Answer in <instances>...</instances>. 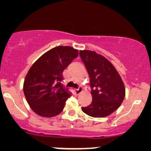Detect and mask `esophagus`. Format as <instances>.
I'll use <instances>...</instances> for the list:
<instances>
[{"instance_id":"34e87169","label":"esophagus","mask_w":151,"mask_h":151,"mask_svg":"<svg viewBox=\"0 0 151 151\" xmlns=\"http://www.w3.org/2000/svg\"><path fill=\"white\" fill-rule=\"evenodd\" d=\"M83 92V88H82L81 87H79V88L78 89V90H75V93L76 94H77V95H78V94H81V93Z\"/></svg>"}]
</instances>
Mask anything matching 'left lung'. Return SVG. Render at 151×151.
<instances>
[{
  "mask_svg": "<svg viewBox=\"0 0 151 151\" xmlns=\"http://www.w3.org/2000/svg\"><path fill=\"white\" fill-rule=\"evenodd\" d=\"M80 56L86 67L92 96V104L82 111L94 118H104L120 107L125 96L122 80L106 58L94 51L81 50Z\"/></svg>",
  "mask_w": 151,
  "mask_h": 151,
  "instance_id": "left-lung-1",
  "label": "left lung"
}]
</instances>
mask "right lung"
Returning a JSON list of instances; mask_svg holds the SVG:
<instances>
[{
  "instance_id": "obj_1",
  "label": "right lung",
  "mask_w": 151,
  "mask_h": 151,
  "mask_svg": "<svg viewBox=\"0 0 151 151\" xmlns=\"http://www.w3.org/2000/svg\"><path fill=\"white\" fill-rule=\"evenodd\" d=\"M78 56V50L58 46L43 54L31 66L23 89L28 104L37 115L51 118L63 111L71 93L61 83L62 73Z\"/></svg>"
}]
</instances>
